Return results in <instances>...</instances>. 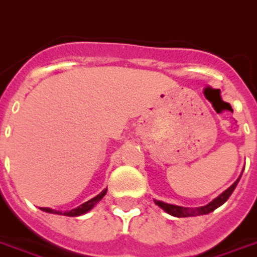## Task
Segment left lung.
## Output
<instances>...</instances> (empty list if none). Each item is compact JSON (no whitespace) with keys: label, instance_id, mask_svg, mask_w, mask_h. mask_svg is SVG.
I'll use <instances>...</instances> for the list:
<instances>
[{"label":"left lung","instance_id":"left-lung-1","mask_svg":"<svg viewBox=\"0 0 257 257\" xmlns=\"http://www.w3.org/2000/svg\"><path fill=\"white\" fill-rule=\"evenodd\" d=\"M242 175V173H241ZM241 176L234 182V183L228 187L227 190H224L220 195H217L215 199H212L209 204L204 205V206H199V208H184V206H179V205L173 204H167V202H162V201H158V199H154L156 205H158L162 210H165L169 215L175 216V217H190V216H199V215H208L210 212H213L216 208H219L221 205L226 202L228 197L231 195L234 189L237 187L238 182H239Z\"/></svg>","mask_w":257,"mask_h":257}]
</instances>
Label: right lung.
Returning a JSON list of instances; mask_svg holds the SVG:
<instances>
[{
  "mask_svg": "<svg viewBox=\"0 0 257 257\" xmlns=\"http://www.w3.org/2000/svg\"><path fill=\"white\" fill-rule=\"evenodd\" d=\"M107 193V189H104L103 191H101L100 194H97L96 197H93L92 199H89V201H86V202H84L82 205H79V206H77V208H74V209L71 210H67V212H62V210H55V209H51V208H41V210H44V212H48V213H55V215H64V216H81V215H85L86 212H89L93 206H95L99 201H100L104 195H106Z\"/></svg>",
  "mask_w": 257,
  "mask_h": 257,
  "instance_id": "1",
  "label": "right lung"
}]
</instances>
